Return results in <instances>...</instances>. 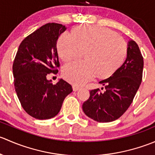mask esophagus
Masks as SVG:
<instances>
[{"label":"esophagus","mask_w":155,"mask_h":155,"mask_svg":"<svg viewBox=\"0 0 155 155\" xmlns=\"http://www.w3.org/2000/svg\"><path fill=\"white\" fill-rule=\"evenodd\" d=\"M79 88H80V87L79 86H77V85H73V90L74 91H76L79 90Z\"/></svg>","instance_id":"34e87169"}]
</instances>
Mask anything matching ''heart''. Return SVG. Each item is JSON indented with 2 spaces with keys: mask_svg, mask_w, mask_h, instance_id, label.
<instances>
[{
  "mask_svg": "<svg viewBox=\"0 0 155 155\" xmlns=\"http://www.w3.org/2000/svg\"><path fill=\"white\" fill-rule=\"evenodd\" d=\"M70 35L62 34L57 48L59 57L64 62L79 59L83 54L84 61L71 63L62 70L64 78L74 85H82L95 76L99 79H108L125 61L126 43L111 29L80 25L73 28Z\"/></svg>",
  "mask_w": 155,
  "mask_h": 155,
  "instance_id": "b5f03b06",
  "label": "heart"
}]
</instances>
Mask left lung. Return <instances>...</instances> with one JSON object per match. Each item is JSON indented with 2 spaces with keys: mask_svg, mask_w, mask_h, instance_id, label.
I'll list each match as a JSON object with an SVG mask.
<instances>
[{
  "mask_svg": "<svg viewBox=\"0 0 155 155\" xmlns=\"http://www.w3.org/2000/svg\"><path fill=\"white\" fill-rule=\"evenodd\" d=\"M143 57L134 40L128 42L127 58L112 76L100 82L105 91H90V97L82 104L87 116L98 122H110L119 118L132 104L143 79ZM104 89V88H102Z\"/></svg>",
  "mask_w": 155,
  "mask_h": 155,
  "instance_id": "left-lung-1",
  "label": "left lung"
}]
</instances>
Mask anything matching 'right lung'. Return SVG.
<instances>
[{"label": "right lung", "instance_id": "add662e5", "mask_svg": "<svg viewBox=\"0 0 155 155\" xmlns=\"http://www.w3.org/2000/svg\"><path fill=\"white\" fill-rule=\"evenodd\" d=\"M67 28L47 23L21 41L12 65L14 86L21 107L37 119H49L58 115L64 100L73 91L72 86L60 79L53 85L49 73L60 67L57 40Z\"/></svg>", "mask_w": 155, "mask_h": 155}]
</instances>
